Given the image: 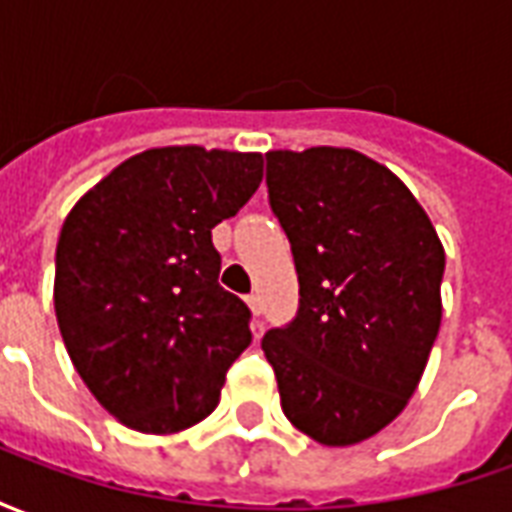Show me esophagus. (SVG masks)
Here are the masks:
<instances>
[{"label":"esophagus","instance_id":"34e87169","mask_svg":"<svg viewBox=\"0 0 512 512\" xmlns=\"http://www.w3.org/2000/svg\"><path fill=\"white\" fill-rule=\"evenodd\" d=\"M246 304H249V310H252V315H260V296H257V293H249V296H246ZM257 326H260V323L255 321V329Z\"/></svg>","mask_w":512,"mask_h":512}]
</instances>
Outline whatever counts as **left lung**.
Wrapping results in <instances>:
<instances>
[{"label":"left lung","instance_id":"obj_1","mask_svg":"<svg viewBox=\"0 0 512 512\" xmlns=\"http://www.w3.org/2000/svg\"><path fill=\"white\" fill-rule=\"evenodd\" d=\"M271 211L288 235L299 312L268 329L285 417L348 447L406 408L441 326L444 246L384 164L351 147L266 153Z\"/></svg>","mask_w":512,"mask_h":512}]
</instances>
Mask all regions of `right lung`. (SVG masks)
<instances>
[{"label": "right lung", "instance_id": "1", "mask_svg": "<svg viewBox=\"0 0 512 512\" xmlns=\"http://www.w3.org/2000/svg\"><path fill=\"white\" fill-rule=\"evenodd\" d=\"M260 180V153L153 147L95 183L62 224L60 334L87 389L126 428L197 425L252 343L249 307L219 285L211 230Z\"/></svg>", "mask_w": 512, "mask_h": 512}]
</instances>
